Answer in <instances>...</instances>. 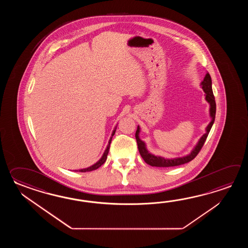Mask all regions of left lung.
<instances>
[{"label":"left lung","instance_id":"8db88e82","mask_svg":"<svg viewBox=\"0 0 248 248\" xmlns=\"http://www.w3.org/2000/svg\"><path fill=\"white\" fill-rule=\"evenodd\" d=\"M201 88L205 92V98L206 101L209 104V116L211 118V122L206 126V133L200 138V140L196 143L195 146L192 149V151L189 154L178 157V158H167L154 155L153 153H150L146 148V143L140 139V126H137V130L136 132V139H137V145H138V151L142 156V159L150 166L152 167H158V168H171L175 166H180L183 164L188 163L195 158L200 153L202 146L204 145L206 137L208 136L211 130V127L213 126L215 119H216V104L215 100V96L213 94L212 90V79H211L210 74L206 73V76L204 79L201 81Z\"/></svg>","mask_w":248,"mask_h":248}]
</instances>
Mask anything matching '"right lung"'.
I'll return each instance as SVG.
<instances>
[{"instance_id":"obj_1","label":"right lung","mask_w":248,"mask_h":248,"mask_svg":"<svg viewBox=\"0 0 248 248\" xmlns=\"http://www.w3.org/2000/svg\"><path fill=\"white\" fill-rule=\"evenodd\" d=\"M116 128L117 126L114 127L113 131L111 133V137H110L109 142H108V144H107V147H106V151H105V153L103 154V156L101 157L100 159H99L96 163L94 164V165H92V166H90L89 168H87V169H79V170H74L75 172H90V171H93V170H95V169L100 168L101 166L106 162V158H107V155H108V153H109V149H110V144H111V139H112V137H113V136H114V134H115Z\"/></svg>"}]
</instances>
